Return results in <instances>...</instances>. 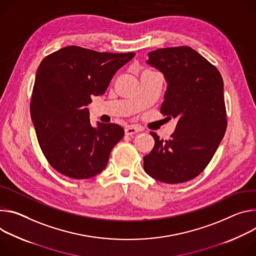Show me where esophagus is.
Wrapping results in <instances>:
<instances>
[{
    "instance_id": "esophagus-1",
    "label": "esophagus",
    "mask_w": 256,
    "mask_h": 256,
    "mask_svg": "<svg viewBox=\"0 0 256 256\" xmlns=\"http://www.w3.org/2000/svg\"><path fill=\"white\" fill-rule=\"evenodd\" d=\"M139 131H140V128L135 127V126H128V127L125 128V134L126 135H132V134H135Z\"/></svg>"
}]
</instances>
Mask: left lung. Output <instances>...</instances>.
Returning <instances> with one entry per match:
<instances>
[{
  "mask_svg": "<svg viewBox=\"0 0 256 256\" xmlns=\"http://www.w3.org/2000/svg\"><path fill=\"white\" fill-rule=\"evenodd\" d=\"M146 63L162 72L168 83L162 114L178 122L168 140L150 133L156 144L144 158V171L160 182H187L210 164L224 135L222 78L190 46L152 50Z\"/></svg>",
  "mask_w": 256,
  "mask_h": 256,
  "instance_id": "8db88e82",
  "label": "left lung"
}]
</instances>
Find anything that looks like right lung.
<instances>
[{
	"instance_id": "add662e5",
	"label": "right lung",
	"mask_w": 256,
	"mask_h": 256,
	"mask_svg": "<svg viewBox=\"0 0 256 256\" xmlns=\"http://www.w3.org/2000/svg\"><path fill=\"white\" fill-rule=\"evenodd\" d=\"M135 52L112 54L69 46L38 66L30 115L40 146L50 164L72 179H88L106 168L110 154L124 136L117 124L92 127L86 108Z\"/></svg>"
}]
</instances>
